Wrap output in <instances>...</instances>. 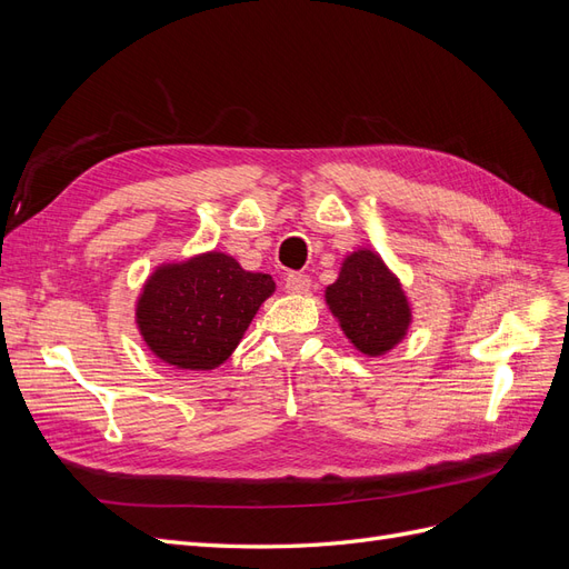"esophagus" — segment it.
Listing matches in <instances>:
<instances>
[{"instance_id":"1","label":"esophagus","mask_w":569,"mask_h":569,"mask_svg":"<svg viewBox=\"0 0 569 569\" xmlns=\"http://www.w3.org/2000/svg\"><path fill=\"white\" fill-rule=\"evenodd\" d=\"M308 287H311V278L303 272H289L284 278V289L291 291V295H303Z\"/></svg>"}]
</instances>
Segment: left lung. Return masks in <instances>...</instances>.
<instances>
[{
	"label": "left lung",
	"mask_w": 569,
	"mask_h": 569,
	"mask_svg": "<svg viewBox=\"0 0 569 569\" xmlns=\"http://www.w3.org/2000/svg\"><path fill=\"white\" fill-rule=\"evenodd\" d=\"M325 299L343 335L366 356H382L408 330L410 308L399 280L372 251H356L341 266L339 280L327 287Z\"/></svg>",
	"instance_id": "1"
}]
</instances>
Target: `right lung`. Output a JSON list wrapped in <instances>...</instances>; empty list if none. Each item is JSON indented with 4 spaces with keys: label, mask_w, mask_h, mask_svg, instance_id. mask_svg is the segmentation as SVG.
Segmentation results:
<instances>
[{
    "label": "right lung",
    "mask_w": 569,
    "mask_h": 569,
    "mask_svg": "<svg viewBox=\"0 0 569 569\" xmlns=\"http://www.w3.org/2000/svg\"><path fill=\"white\" fill-rule=\"evenodd\" d=\"M272 291L270 274L247 272L232 256L211 251L153 272L137 301V325L166 363L213 370Z\"/></svg>",
    "instance_id": "1"
}]
</instances>
